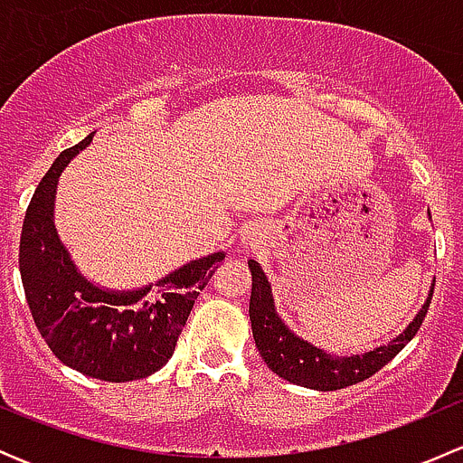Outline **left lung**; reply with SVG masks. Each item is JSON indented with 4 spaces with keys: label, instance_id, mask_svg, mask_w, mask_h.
<instances>
[{
    "label": "left lung",
    "instance_id": "obj_1",
    "mask_svg": "<svg viewBox=\"0 0 463 463\" xmlns=\"http://www.w3.org/2000/svg\"><path fill=\"white\" fill-rule=\"evenodd\" d=\"M249 269L250 275H253L249 314L250 326H253V338L261 358L269 365V370H273L278 376L287 378L288 383H296V385L311 387V390L320 392L343 390V387L356 385V383L374 376L381 367H385L414 338L423 318H426L434 291L432 284L426 305L414 316L408 329L396 335L394 340H390V345L376 347L374 352H367L363 356L335 358L331 354H326L325 349H318L311 343H307V340L298 338L284 325L278 311H275L273 293H270V284L266 279L261 266L255 260H249Z\"/></svg>",
    "mask_w": 463,
    "mask_h": 463
}]
</instances>
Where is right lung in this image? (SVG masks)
<instances>
[{
	"label": "right lung",
	"instance_id": "obj_1",
	"mask_svg": "<svg viewBox=\"0 0 463 463\" xmlns=\"http://www.w3.org/2000/svg\"><path fill=\"white\" fill-rule=\"evenodd\" d=\"M91 138L93 132L64 149L33 194L20 240L22 284L37 331L58 361L100 381H138L170 361L199 291L226 255L190 261L156 288L107 291L89 282L60 241L53 202L60 175Z\"/></svg>",
	"mask_w": 463,
	"mask_h": 463
}]
</instances>
